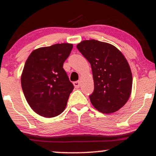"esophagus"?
<instances>
[{"label":"esophagus","mask_w":156,"mask_h":156,"mask_svg":"<svg viewBox=\"0 0 156 156\" xmlns=\"http://www.w3.org/2000/svg\"><path fill=\"white\" fill-rule=\"evenodd\" d=\"M73 84H74V87H75V88H79V87H80V81H76V82H74V83H73Z\"/></svg>","instance_id":"34e87169"}]
</instances>
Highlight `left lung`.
Returning <instances> with one entry per match:
<instances>
[{"label": "left lung", "mask_w": 156, "mask_h": 156, "mask_svg": "<svg viewBox=\"0 0 156 156\" xmlns=\"http://www.w3.org/2000/svg\"><path fill=\"white\" fill-rule=\"evenodd\" d=\"M90 63L94 89L89 96L100 112L112 114L125 105L131 93L132 73L126 59L116 47L95 40L76 45Z\"/></svg>", "instance_id": "8db88e82"}]
</instances>
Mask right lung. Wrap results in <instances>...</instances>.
I'll use <instances>...</instances> for the list:
<instances>
[{
	"mask_svg": "<svg viewBox=\"0 0 156 156\" xmlns=\"http://www.w3.org/2000/svg\"><path fill=\"white\" fill-rule=\"evenodd\" d=\"M73 44H55L33 50L25 62L21 86L27 103L40 116L63 112L74 86L63 69Z\"/></svg>",
	"mask_w": 156,
	"mask_h": 156,
	"instance_id": "right-lung-1",
	"label": "right lung"
}]
</instances>
